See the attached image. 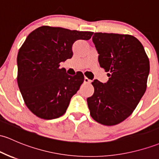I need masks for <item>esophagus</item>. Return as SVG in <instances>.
<instances>
[{
	"mask_svg": "<svg viewBox=\"0 0 159 159\" xmlns=\"http://www.w3.org/2000/svg\"><path fill=\"white\" fill-rule=\"evenodd\" d=\"M90 82H91V81H90V79H88V78H87V77H85L84 79V83H85V84H90Z\"/></svg>",
	"mask_w": 159,
	"mask_h": 159,
	"instance_id": "1",
	"label": "esophagus"
}]
</instances>
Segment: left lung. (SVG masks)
Returning a JSON list of instances; mask_svg holds the SVG:
<instances>
[{
  "instance_id": "left-lung-1",
  "label": "left lung",
  "mask_w": 159,
  "mask_h": 159,
  "mask_svg": "<svg viewBox=\"0 0 159 159\" xmlns=\"http://www.w3.org/2000/svg\"><path fill=\"white\" fill-rule=\"evenodd\" d=\"M93 42L100 67L109 81L92 82L93 96L87 99L90 114L98 123L111 126L132 114L146 90L149 60L142 43L130 34L94 33Z\"/></svg>"
}]
</instances>
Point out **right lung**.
<instances>
[{
	"label": "right lung",
	"mask_w": 159,
	"mask_h": 159,
	"mask_svg": "<svg viewBox=\"0 0 159 159\" xmlns=\"http://www.w3.org/2000/svg\"><path fill=\"white\" fill-rule=\"evenodd\" d=\"M93 34L43 25L26 38L17 56V83L26 106L38 118L54 119L65 114L84 77L81 71L69 75L60 63L72 57L76 41H87Z\"/></svg>",
	"instance_id": "right-lung-1"
}]
</instances>
